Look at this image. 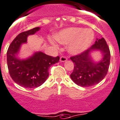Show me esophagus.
<instances>
[{
  "label": "esophagus",
  "instance_id": "esophagus-1",
  "mask_svg": "<svg viewBox=\"0 0 120 120\" xmlns=\"http://www.w3.org/2000/svg\"><path fill=\"white\" fill-rule=\"evenodd\" d=\"M67 60V57L64 56H61L60 59V61H61V62H64Z\"/></svg>",
  "mask_w": 120,
  "mask_h": 120
}]
</instances>
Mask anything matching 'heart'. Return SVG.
Masks as SVG:
<instances>
[{
    "mask_svg": "<svg viewBox=\"0 0 120 120\" xmlns=\"http://www.w3.org/2000/svg\"><path fill=\"white\" fill-rule=\"evenodd\" d=\"M54 38L59 43L69 44V52L77 55L82 53L90 46L94 40V33L91 30L72 27L60 31L55 35Z\"/></svg>",
    "mask_w": 120,
    "mask_h": 120,
    "instance_id": "obj_1",
    "label": "heart"
}]
</instances>
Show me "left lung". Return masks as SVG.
<instances>
[{
	"mask_svg": "<svg viewBox=\"0 0 120 120\" xmlns=\"http://www.w3.org/2000/svg\"><path fill=\"white\" fill-rule=\"evenodd\" d=\"M100 51L103 59L95 62L90 53L94 51ZM111 54L107 42L104 38H97L95 42L82 53L70 57L74 63V69L70 78L76 85L82 87H89L100 82L108 71Z\"/></svg>",
	"mask_w": 120,
	"mask_h": 120,
	"instance_id": "8db88e82",
	"label": "left lung"
}]
</instances>
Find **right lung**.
Masks as SVG:
<instances>
[{
    "label": "right lung",
    "mask_w": 120,
    "mask_h": 120,
    "mask_svg": "<svg viewBox=\"0 0 120 120\" xmlns=\"http://www.w3.org/2000/svg\"><path fill=\"white\" fill-rule=\"evenodd\" d=\"M40 30V27L25 31L18 35L10 44L7 51V63L10 76L19 85L26 88H37L45 82L49 75V69L59 62V56H48L41 51L35 52L26 59H20L18 53L27 37Z\"/></svg>",
    "instance_id": "add662e5"
}]
</instances>
